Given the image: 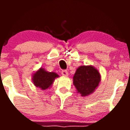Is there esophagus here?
<instances>
[{"label": "esophagus", "instance_id": "1", "mask_svg": "<svg viewBox=\"0 0 130 130\" xmlns=\"http://www.w3.org/2000/svg\"><path fill=\"white\" fill-rule=\"evenodd\" d=\"M61 74L62 75V76L67 77L68 76V72L67 70H62L61 72Z\"/></svg>", "mask_w": 130, "mask_h": 130}]
</instances>
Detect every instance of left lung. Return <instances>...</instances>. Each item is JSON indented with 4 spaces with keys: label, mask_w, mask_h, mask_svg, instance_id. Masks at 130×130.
I'll return each instance as SVG.
<instances>
[{
    "label": "left lung",
    "mask_w": 130,
    "mask_h": 130,
    "mask_svg": "<svg viewBox=\"0 0 130 130\" xmlns=\"http://www.w3.org/2000/svg\"><path fill=\"white\" fill-rule=\"evenodd\" d=\"M101 81L100 72L92 65L80 66L73 77V84L77 92L85 97L95 91Z\"/></svg>",
    "instance_id": "1"
}]
</instances>
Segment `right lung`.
<instances>
[{"label":"right lung","mask_w":130,"mask_h":130,"mask_svg":"<svg viewBox=\"0 0 130 130\" xmlns=\"http://www.w3.org/2000/svg\"><path fill=\"white\" fill-rule=\"evenodd\" d=\"M32 76L33 84L43 90L51 88L55 79L59 77V75L55 72H47L43 68H40L36 71Z\"/></svg>","instance_id":"obj_1"}]
</instances>
